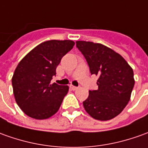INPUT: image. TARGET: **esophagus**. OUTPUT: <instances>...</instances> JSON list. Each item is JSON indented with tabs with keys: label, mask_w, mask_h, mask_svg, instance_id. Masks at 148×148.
Here are the masks:
<instances>
[{
	"label": "esophagus",
	"mask_w": 148,
	"mask_h": 148,
	"mask_svg": "<svg viewBox=\"0 0 148 148\" xmlns=\"http://www.w3.org/2000/svg\"><path fill=\"white\" fill-rule=\"evenodd\" d=\"M70 88L72 89V90H76V89H78L79 88L76 87V86H73V85H70Z\"/></svg>",
	"instance_id": "1"
}]
</instances>
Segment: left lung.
I'll use <instances>...</instances> for the list:
<instances>
[{"label": "left lung", "mask_w": 148, "mask_h": 148, "mask_svg": "<svg viewBox=\"0 0 148 148\" xmlns=\"http://www.w3.org/2000/svg\"><path fill=\"white\" fill-rule=\"evenodd\" d=\"M76 47L87 61L91 75L98 76L97 90H89L83 101L92 118L107 121L127 106L134 85L133 69L119 53L101 43L77 41Z\"/></svg>", "instance_id": "1"}]
</instances>
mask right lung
<instances>
[{
  "instance_id": "add662e5",
  "label": "right lung",
  "mask_w": 148,
  "mask_h": 148,
  "mask_svg": "<svg viewBox=\"0 0 148 148\" xmlns=\"http://www.w3.org/2000/svg\"><path fill=\"white\" fill-rule=\"evenodd\" d=\"M75 45L72 40H49L31 50L17 66L12 78L16 102L32 119H47L59 110L68 85L51 84L61 59Z\"/></svg>"
}]
</instances>
